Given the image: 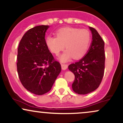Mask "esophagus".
<instances>
[{
	"mask_svg": "<svg viewBox=\"0 0 123 123\" xmlns=\"http://www.w3.org/2000/svg\"><path fill=\"white\" fill-rule=\"evenodd\" d=\"M68 65L66 64H61V68L62 70H66L68 68Z\"/></svg>",
	"mask_w": 123,
	"mask_h": 123,
	"instance_id": "1",
	"label": "esophagus"
}]
</instances>
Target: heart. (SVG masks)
Masks as SVG:
<instances>
[{
	"instance_id": "1",
	"label": "heart",
	"mask_w": 123,
	"mask_h": 123,
	"mask_svg": "<svg viewBox=\"0 0 123 123\" xmlns=\"http://www.w3.org/2000/svg\"><path fill=\"white\" fill-rule=\"evenodd\" d=\"M56 36L46 37L45 43L49 50L58 55L65 48V51L60 57L62 62L69 61L72 58L75 60L81 58L88 51L91 44V35L87 29L65 27L59 29Z\"/></svg>"
}]
</instances>
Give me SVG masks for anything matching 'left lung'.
<instances>
[{
	"instance_id": "left-lung-1",
	"label": "left lung",
	"mask_w": 123,
	"mask_h": 123,
	"mask_svg": "<svg viewBox=\"0 0 123 123\" xmlns=\"http://www.w3.org/2000/svg\"><path fill=\"white\" fill-rule=\"evenodd\" d=\"M92 40L87 54L68 66L75 79L72 87L74 92L85 95L95 90L101 84L105 70V43L96 29L89 26Z\"/></svg>"
}]
</instances>
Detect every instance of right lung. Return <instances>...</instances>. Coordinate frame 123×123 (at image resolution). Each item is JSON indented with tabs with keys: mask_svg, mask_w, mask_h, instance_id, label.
<instances>
[{
	"mask_svg": "<svg viewBox=\"0 0 123 123\" xmlns=\"http://www.w3.org/2000/svg\"><path fill=\"white\" fill-rule=\"evenodd\" d=\"M50 26L39 25L28 30L19 42L17 72L21 83L36 95L46 94L51 89L61 71L46 43L45 34Z\"/></svg>",
	"mask_w": 123,
	"mask_h": 123,
	"instance_id": "obj_1",
	"label": "right lung"
}]
</instances>
